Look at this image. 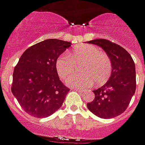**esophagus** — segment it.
<instances>
[{
  "mask_svg": "<svg viewBox=\"0 0 145 145\" xmlns=\"http://www.w3.org/2000/svg\"><path fill=\"white\" fill-rule=\"evenodd\" d=\"M74 89L76 90V91H79V92H83V91H84V89H80V88H75V89Z\"/></svg>",
  "mask_w": 145,
  "mask_h": 145,
  "instance_id": "esophagus-1",
  "label": "esophagus"
}]
</instances>
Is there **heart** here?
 Masks as SVG:
<instances>
[{"instance_id": "heart-1", "label": "heart", "mask_w": 145, "mask_h": 145, "mask_svg": "<svg viewBox=\"0 0 145 145\" xmlns=\"http://www.w3.org/2000/svg\"><path fill=\"white\" fill-rule=\"evenodd\" d=\"M83 64L80 71L83 74H75L69 77L67 84L71 87H90L96 83L101 86L109 78L112 66L108 56L97 46L89 44H78L69 53H63L56 61V69L59 78H66L74 72L75 66Z\"/></svg>"}]
</instances>
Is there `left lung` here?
<instances>
[{
    "label": "left lung",
    "instance_id": "left-lung-1",
    "mask_svg": "<svg viewBox=\"0 0 145 145\" xmlns=\"http://www.w3.org/2000/svg\"><path fill=\"white\" fill-rule=\"evenodd\" d=\"M88 43L97 44L106 52L111 59L112 71L108 82L93 90L95 98L87 104V108L100 118H115L125 111L135 93V63L125 48L109 40L96 39Z\"/></svg>",
    "mask_w": 145,
    "mask_h": 145
}]
</instances>
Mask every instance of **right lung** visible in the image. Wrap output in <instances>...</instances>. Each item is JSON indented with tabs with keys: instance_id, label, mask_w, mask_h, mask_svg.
<instances>
[{
	"instance_id": "add662e5",
	"label": "right lung",
	"mask_w": 145,
	"mask_h": 145,
	"mask_svg": "<svg viewBox=\"0 0 145 145\" xmlns=\"http://www.w3.org/2000/svg\"><path fill=\"white\" fill-rule=\"evenodd\" d=\"M71 43L47 39L23 53L13 71L12 92L24 111L36 118L52 115L70 89L59 80L56 61Z\"/></svg>"
}]
</instances>
